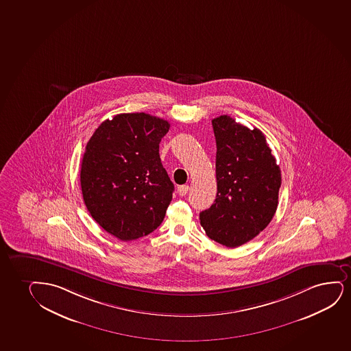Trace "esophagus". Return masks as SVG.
Returning a JSON list of instances; mask_svg holds the SVG:
<instances>
[{
    "instance_id": "34e87169",
    "label": "esophagus",
    "mask_w": 351,
    "mask_h": 351,
    "mask_svg": "<svg viewBox=\"0 0 351 351\" xmlns=\"http://www.w3.org/2000/svg\"><path fill=\"white\" fill-rule=\"evenodd\" d=\"M189 191V186H180L178 188V193L180 196H186Z\"/></svg>"
}]
</instances>
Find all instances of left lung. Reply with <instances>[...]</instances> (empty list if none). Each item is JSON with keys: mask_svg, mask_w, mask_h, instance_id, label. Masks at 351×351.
<instances>
[{"mask_svg": "<svg viewBox=\"0 0 351 351\" xmlns=\"http://www.w3.org/2000/svg\"><path fill=\"white\" fill-rule=\"evenodd\" d=\"M217 141V194L199 213L209 238L230 248L256 238L272 220L282 184L280 168L264 134L223 114L212 121Z\"/></svg>", "mask_w": 351, "mask_h": 351, "instance_id": "left-lung-1", "label": "left lung"}]
</instances>
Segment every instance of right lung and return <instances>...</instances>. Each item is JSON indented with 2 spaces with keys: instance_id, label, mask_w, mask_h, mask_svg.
<instances>
[{
  "instance_id": "right-lung-1",
  "label": "right lung",
  "mask_w": 351,
  "mask_h": 351,
  "mask_svg": "<svg viewBox=\"0 0 351 351\" xmlns=\"http://www.w3.org/2000/svg\"><path fill=\"white\" fill-rule=\"evenodd\" d=\"M169 121L121 113L103 121L87 142L80 186L87 210L116 238L129 241L156 230L173 199L160 157Z\"/></svg>"
}]
</instances>
